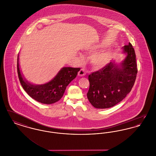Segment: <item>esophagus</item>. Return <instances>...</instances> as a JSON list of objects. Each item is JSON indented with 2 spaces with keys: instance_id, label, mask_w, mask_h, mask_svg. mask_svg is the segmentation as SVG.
Here are the masks:
<instances>
[{
  "instance_id": "1",
  "label": "esophagus",
  "mask_w": 156,
  "mask_h": 156,
  "mask_svg": "<svg viewBox=\"0 0 156 156\" xmlns=\"http://www.w3.org/2000/svg\"><path fill=\"white\" fill-rule=\"evenodd\" d=\"M86 75V72H85V70L83 68H82L80 69V71L78 72V75L80 76H85Z\"/></svg>"
}]
</instances>
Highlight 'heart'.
<instances>
[{
  "label": "heart",
  "instance_id": "obj_1",
  "mask_svg": "<svg viewBox=\"0 0 156 156\" xmlns=\"http://www.w3.org/2000/svg\"><path fill=\"white\" fill-rule=\"evenodd\" d=\"M107 58H108L107 54H104L95 55L92 58V61L97 67H101L103 66L104 64H105Z\"/></svg>",
  "mask_w": 156,
  "mask_h": 156
}]
</instances>
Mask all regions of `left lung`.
Listing matches in <instances>:
<instances>
[{"label": "left lung", "mask_w": 156, "mask_h": 156, "mask_svg": "<svg viewBox=\"0 0 156 156\" xmlns=\"http://www.w3.org/2000/svg\"><path fill=\"white\" fill-rule=\"evenodd\" d=\"M126 58L119 67L111 62L89 75V102L98 109L109 108L122 101L131 91L136 81L137 67L134 48L129 43L123 47Z\"/></svg>", "instance_id": "1"}]
</instances>
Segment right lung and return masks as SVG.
Returning a JSON list of instances; mask_svg holds the SVG:
<instances>
[{"instance_id": "add662e5", "label": "right lung", "mask_w": 156, "mask_h": 156, "mask_svg": "<svg viewBox=\"0 0 156 156\" xmlns=\"http://www.w3.org/2000/svg\"><path fill=\"white\" fill-rule=\"evenodd\" d=\"M17 74L23 88L33 99L40 103L54 104L62 98L68 85L72 81L80 70V68L64 67L51 81L41 85H34L24 81L20 74L19 58L17 64Z\"/></svg>"}]
</instances>
